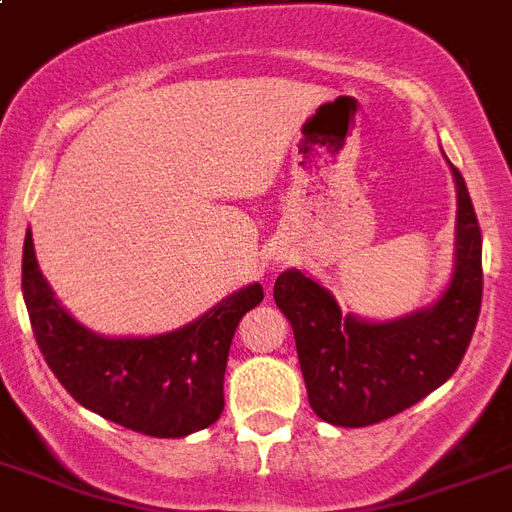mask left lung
<instances>
[{
  "label": "left lung",
  "instance_id": "left-lung-1",
  "mask_svg": "<svg viewBox=\"0 0 512 512\" xmlns=\"http://www.w3.org/2000/svg\"><path fill=\"white\" fill-rule=\"evenodd\" d=\"M456 268L432 308L395 322H362L346 314L325 287L284 271L273 300L290 319L308 405L335 427H368L392 419L446 384L473 341L483 298L481 225L456 166Z\"/></svg>",
  "mask_w": 512,
  "mask_h": 512
}]
</instances>
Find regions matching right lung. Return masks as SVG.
<instances>
[{
  "label": "right lung",
  "mask_w": 512,
  "mask_h": 512,
  "mask_svg": "<svg viewBox=\"0 0 512 512\" xmlns=\"http://www.w3.org/2000/svg\"><path fill=\"white\" fill-rule=\"evenodd\" d=\"M21 287L39 351L66 392L88 411L150 438H185L220 419L230 341L241 317L263 300V287L249 284L177 333L104 338L53 298L31 233L23 241Z\"/></svg>",
  "instance_id": "obj_1"
}]
</instances>
